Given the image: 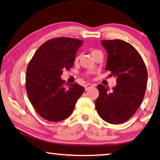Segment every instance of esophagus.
<instances>
[{"instance_id":"34e87169","label":"esophagus","mask_w":160,"mask_h":160,"mask_svg":"<svg viewBox=\"0 0 160 160\" xmlns=\"http://www.w3.org/2000/svg\"><path fill=\"white\" fill-rule=\"evenodd\" d=\"M93 86H94L93 85L90 84V83H88V84L85 85V90H88V89H90V88H92V87H93Z\"/></svg>"}]
</instances>
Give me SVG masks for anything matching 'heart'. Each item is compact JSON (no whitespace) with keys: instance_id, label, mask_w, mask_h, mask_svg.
Here are the masks:
<instances>
[{"instance_id":"heart-1","label":"heart","mask_w":160,"mask_h":160,"mask_svg":"<svg viewBox=\"0 0 160 160\" xmlns=\"http://www.w3.org/2000/svg\"><path fill=\"white\" fill-rule=\"evenodd\" d=\"M97 52V50H92V52H91V54H92V53H94V52Z\"/></svg>"}]
</instances>
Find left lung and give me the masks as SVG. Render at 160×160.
Returning a JSON list of instances; mask_svg holds the SVG:
<instances>
[{"instance_id": "1", "label": "left lung", "mask_w": 160, "mask_h": 160, "mask_svg": "<svg viewBox=\"0 0 160 160\" xmlns=\"http://www.w3.org/2000/svg\"><path fill=\"white\" fill-rule=\"evenodd\" d=\"M101 45L108 54L106 70L116 78V85H98L99 96L95 100L98 113L106 122L122 123L139 108L144 98L147 70L139 52L122 40H103Z\"/></svg>"}]
</instances>
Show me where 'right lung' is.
Instances as JSON below:
<instances>
[{"mask_svg":"<svg viewBox=\"0 0 160 160\" xmlns=\"http://www.w3.org/2000/svg\"><path fill=\"white\" fill-rule=\"evenodd\" d=\"M83 42L59 37L44 43L36 52L27 70L26 88L36 111L49 121H60L72 113L76 102L85 91L77 82L65 84L64 70L74 65Z\"/></svg>","mask_w":160,"mask_h":160,"instance_id":"right-lung-1","label":"right lung"}]
</instances>
